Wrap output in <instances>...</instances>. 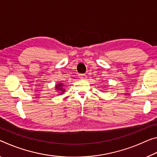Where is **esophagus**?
I'll return each mask as SVG.
<instances>
[{
  "instance_id": "esophagus-1",
  "label": "esophagus",
  "mask_w": 157,
  "mask_h": 157,
  "mask_svg": "<svg viewBox=\"0 0 157 157\" xmlns=\"http://www.w3.org/2000/svg\"><path fill=\"white\" fill-rule=\"evenodd\" d=\"M79 77L81 79H86V78H87V76H86L85 74H79Z\"/></svg>"
}]
</instances>
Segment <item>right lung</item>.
Returning <instances> with one entry per match:
<instances>
[{
    "instance_id": "add662e5",
    "label": "right lung",
    "mask_w": 157,
    "mask_h": 157,
    "mask_svg": "<svg viewBox=\"0 0 157 157\" xmlns=\"http://www.w3.org/2000/svg\"><path fill=\"white\" fill-rule=\"evenodd\" d=\"M63 86V84L62 83H59V84H57V85H56V89H57V90H59V91H61V94L63 93V92L65 91V90L62 88V86Z\"/></svg>"
}]
</instances>
